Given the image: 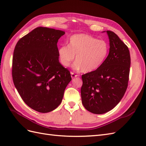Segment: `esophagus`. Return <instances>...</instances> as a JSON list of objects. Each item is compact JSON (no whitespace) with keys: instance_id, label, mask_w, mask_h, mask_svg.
Here are the masks:
<instances>
[{"instance_id":"34e87169","label":"esophagus","mask_w":146,"mask_h":146,"mask_svg":"<svg viewBox=\"0 0 146 146\" xmlns=\"http://www.w3.org/2000/svg\"><path fill=\"white\" fill-rule=\"evenodd\" d=\"M70 74H71V77H72V78H76V77H78V75H77V74H74V73H73V72H71Z\"/></svg>"}]
</instances>
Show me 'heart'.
<instances>
[{
	"label": "heart",
	"instance_id": "1",
	"mask_svg": "<svg viewBox=\"0 0 146 146\" xmlns=\"http://www.w3.org/2000/svg\"><path fill=\"white\" fill-rule=\"evenodd\" d=\"M107 41L87 34H76L70 37L68 46H61L58 48L61 63L68 67L76 56V69L83 72H91L98 69L104 62L109 52Z\"/></svg>",
	"mask_w": 146,
	"mask_h": 146
}]
</instances>
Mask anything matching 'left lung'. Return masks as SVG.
Here are the masks:
<instances>
[{
	"label": "left lung",
	"mask_w": 146,
	"mask_h": 146,
	"mask_svg": "<svg viewBox=\"0 0 146 146\" xmlns=\"http://www.w3.org/2000/svg\"><path fill=\"white\" fill-rule=\"evenodd\" d=\"M110 52L107 58L94 71L82 76V104L88 111L104 114L121 101L128 86L130 55L128 47L117 35L107 30Z\"/></svg>",
	"instance_id": "obj_1"
}]
</instances>
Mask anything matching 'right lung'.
I'll return each mask as SVG.
<instances>
[{"label":"right lung","instance_id":"1","mask_svg":"<svg viewBox=\"0 0 146 146\" xmlns=\"http://www.w3.org/2000/svg\"><path fill=\"white\" fill-rule=\"evenodd\" d=\"M61 30L39 27L17 41L13 52L12 77L22 99L29 107L48 113L58 107L72 80L59 61L57 42Z\"/></svg>","mask_w":146,"mask_h":146}]
</instances>
